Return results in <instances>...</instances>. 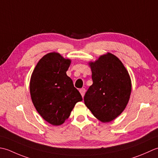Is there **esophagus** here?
Listing matches in <instances>:
<instances>
[{"label": "esophagus", "mask_w": 158, "mask_h": 158, "mask_svg": "<svg viewBox=\"0 0 158 158\" xmlns=\"http://www.w3.org/2000/svg\"><path fill=\"white\" fill-rule=\"evenodd\" d=\"M85 91H86V90L85 88L80 89V94H81V95L82 96V98L84 97V95H85Z\"/></svg>", "instance_id": "1"}]
</instances>
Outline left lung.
I'll use <instances>...</instances> for the list:
<instances>
[{
    "instance_id": "1",
    "label": "left lung",
    "mask_w": 158,
    "mask_h": 158,
    "mask_svg": "<svg viewBox=\"0 0 158 158\" xmlns=\"http://www.w3.org/2000/svg\"><path fill=\"white\" fill-rule=\"evenodd\" d=\"M93 85L84 98L93 116L103 123L115 119L126 108L131 91V81L123 63L107 52L88 63Z\"/></svg>"
}]
</instances>
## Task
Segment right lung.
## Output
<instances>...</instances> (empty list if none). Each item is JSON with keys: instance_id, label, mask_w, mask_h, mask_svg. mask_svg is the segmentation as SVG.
I'll return each instance as SVG.
<instances>
[{"instance_id": "1", "label": "right lung", "mask_w": 158, "mask_h": 158, "mask_svg": "<svg viewBox=\"0 0 158 158\" xmlns=\"http://www.w3.org/2000/svg\"><path fill=\"white\" fill-rule=\"evenodd\" d=\"M72 60L58 52H50L39 60L31 77L30 94L37 112L51 125H62L69 118L80 92L66 72Z\"/></svg>"}]
</instances>
